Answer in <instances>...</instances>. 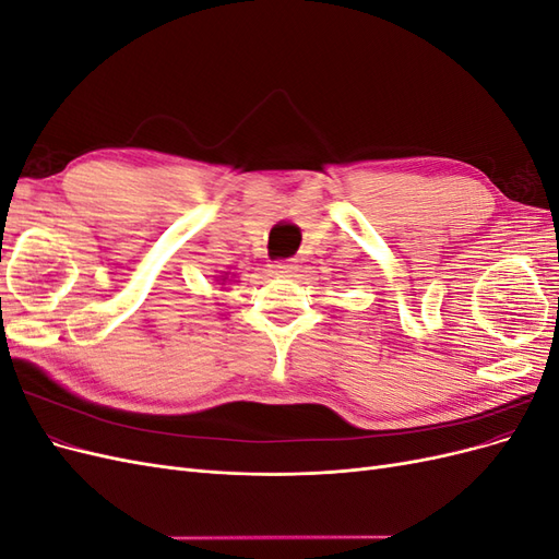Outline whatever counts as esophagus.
<instances>
[{
    "instance_id": "1",
    "label": "esophagus",
    "mask_w": 559,
    "mask_h": 559,
    "mask_svg": "<svg viewBox=\"0 0 559 559\" xmlns=\"http://www.w3.org/2000/svg\"><path fill=\"white\" fill-rule=\"evenodd\" d=\"M270 273H273V275H292L294 273V263H289V261L270 263Z\"/></svg>"
}]
</instances>
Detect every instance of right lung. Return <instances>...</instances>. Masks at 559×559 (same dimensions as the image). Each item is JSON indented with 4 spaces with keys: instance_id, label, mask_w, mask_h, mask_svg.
I'll return each mask as SVG.
<instances>
[{
    "instance_id": "right-lung-1",
    "label": "right lung",
    "mask_w": 559,
    "mask_h": 559,
    "mask_svg": "<svg viewBox=\"0 0 559 559\" xmlns=\"http://www.w3.org/2000/svg\"><path fill=\"white\" fill-rule=\"evenodd\" d=\"M224 280H226V277H224Z\"/></svg>"
}]
</instances>
